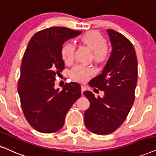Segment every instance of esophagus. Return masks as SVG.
<instances>
[{
    "mask_svg": "<svg viewBox=\"0 0 156 156\" xmlns=\"http://www.w3.org/2000/svg\"><path fill=\"white\" fill-rule=\"evenodd\" d=\"M86 90V87H85V86H81V92H82V95H83V92L84 91H85Z\"/></svg>",
    "mask_w": 156,
    "mask_h": 156,
    "instance_id": "esophagus-1",
    "label": "esophagus"
}]
</instances>
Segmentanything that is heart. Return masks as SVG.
Returning a JSON list of instances; mask_svg holds the SVG:
<instances>
[{"mask_svg": "<svg viewBox=\"0 0 156 156\" xmlns=\"http://www.w3.org/2000/svg\"><path fill=\"white\" fill-rule=\"evenodd\" d=\"M80 43L92 51L91 58L97 63H104L110 56V51L106 45V40L99 32L89 31L79 38ZM61 56L66 64H71L74 58L75 48L71 43H66L61 48ZM93 74V69L88 66H74L70 73L71 78L74 81L85 82Z\"/></svg>", "mask_w": 156, "mask_h": 156, "instance_id": "1", "label": "heart"}]
</instances>
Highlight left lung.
Listing matches in <instances>:
<instances>
[{
  "instance_id": "obj_1",
  "label": "left lung",
  "mask_w": 156,
  "mask_h": 156,
  "mask_svg": "<svg viewBox=\"0 0 156 156\" xmlns=\"http://www.w3.org/2000/svg\"><path fill=\"white\" fill-rule=\"evenodd\" d=\"M112 51L102 74L90 81L92 87L104 91L103 98L90 91L84 95L90 108L84 112V124L94 134L105 135L120 127L127 117L135 98L137 60L131 42L123 34L108 30Z\"/></svg>"
}]
</instances>
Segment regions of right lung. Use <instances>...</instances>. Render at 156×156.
<instances>
[{
    "label": "right lung",
    "mask_w": 156,
    "mask_h": 156,
    "mask_svg": "<svg viewBox=\"0 0 156 156\" xmlns=\"http://www.w3.org/2000/svg\"><path fill=\"white\" fill-rule=\"evenodd\" d=\"M81 31L53 27L36 32L23 55L18 82L21 106L29 124L42 133H53L64 124L68 111L81 97L76 82L54 88L55 76L64 69L61 48Z\"/></svg>",
    "instance_id": "1"
}]
</instances>
